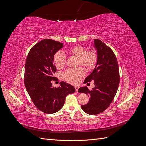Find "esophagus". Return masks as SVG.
<instances>
[{
	"label": "esophagus",
	"instance_id": "1",
	"mask_svg": "<svg viewBox=\"0 0 146 146\" xmlns=\"http://www.w3.org/2000/svg\"><path fill=\"white\" fill-rule=\"evenodd\" d=\"M75 89H76V92H78V89H79V86H75Z\"/></svg>",
	"mask_w": 146,
	"mask_h": 146
}]
</instances>
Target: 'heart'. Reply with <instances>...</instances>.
<instances>
[{"label": "heart", "instance_id": "obj_1", "mask_svg": "<svg viewBox=\"0 0 146 146\" xmlns=\"http://www.w3.org/2000/svg\"><path fill=\"white\" fill-rule=\"evenodd\" d=\"M70 55L77 58V66H82L87 70L94 68L97 60L98 54L95 49L88 50L87 48L82 45H77L66 49ZM53 61L58 69H62L64 67L66 58L64 53L60 50L56 52L53 58ZM85 75V71L82 68L76 69H69L63 74V78L65 80L71 83H77L82 76Z\"/></svg>", "mask_w": 146, "mask_h": 146}]
</instances>
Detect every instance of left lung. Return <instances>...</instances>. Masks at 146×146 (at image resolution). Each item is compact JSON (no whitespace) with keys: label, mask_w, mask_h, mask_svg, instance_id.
Returning a JSON list of instances; mask_svg holds the SVG:
<instances>
[{"label":"left lung","mask_w":146,"mask_h":146,"mask_svg":"<svg viewBox=\"0 0 146 146\" xmlns=\"http://www.w3.org/2000/svg\"><path fill=\"white\" fill-rule=\"evenodd\" d=\"M94 43L98 52V60L93 71L85 78L84 83L94 80L95 87L91 90L86 86L78 89L79 92L90 96L88 104L81 107L84 112L91 115L98 114L109 107L120 82L118 63L113 50L99 39H95Z\"/></svg>","instance_id":"8db88e82"}]
</instances>
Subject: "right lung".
Here are the masks:
<instances>
[{"label":"right lung","instance_id":"right-lung-1","mask_svg":"<svg viewBox=\"0 0 146 146\" xmlns=\"http://www.w3.org/2000/svg\"><path fill=\"white\" fill-rule=\"evenodd\" d=\"M63 44L45 39L30 50L25 64L24 84L34 105L40 111L52 114L63 107L66 97L76 91L75 88L64 82L53 88L52 80L56 78V69L53 61L55 53Z\"/></svg>","mask_w":146,"mask_h":146}]
</instances>
